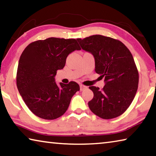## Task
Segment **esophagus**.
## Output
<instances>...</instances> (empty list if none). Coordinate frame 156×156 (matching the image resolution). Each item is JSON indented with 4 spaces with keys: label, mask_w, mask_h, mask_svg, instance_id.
Masks as SVG:
<instances>
[{
    "label": "esophagus",
    "mask_w": 156,
    "mask_h": 156,
    "mask_svg": "<svg viewBox=\"0 0 156 156\" xmlns=\"http://www.w3.org/2000/svg\"><path fill=\"white\" fill-rule=\"evenodd\" d=\"M87 88V87L84 86V85H83V84H80V91H83V90H84V89H86Z\"/></svg>",
    "instance_id": "obj_1"
}]
</instances>
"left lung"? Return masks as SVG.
<instances>
[{"instance_id": "8db88e82", "label": "left lung", "mask_w": 156, "mask_h": 156, "mask_svg": "<svg viewBox=\"0 0 156 156\" xmlns=\"http://www.w3.org/2000/svg\"><path fill=\"white\" fill-rule=\"evenodd\" d=\"M82 49L93 54L95 71L105 77L101 90L89 87L94 98L89 109L102 119L120 116L128 109L138 90L139 74L133 56L122 42L110 37L93 35L77 38Z\"/></svg>"}]
</instances>
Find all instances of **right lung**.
<instances>
[{
    "label": "right lung",
    "instance_id": "1",
    "mask_svg": "<svg viewBox=\"0 0 156 156\" xmlns=\"http://www.w3.org/2000/svg\"><path fill=\"white\" fill-rule=\"evenodd\" d=\"M76 39L47 38L26 47L20 57L16 74L18 90L34 114L45 120H54L67 110L71 99L80 86L55 82L58 69L65 67L70 53L80 50Z\"/></svg>",
    "mask_w": 156,
    "mask_h": 156
}]
</instances>
